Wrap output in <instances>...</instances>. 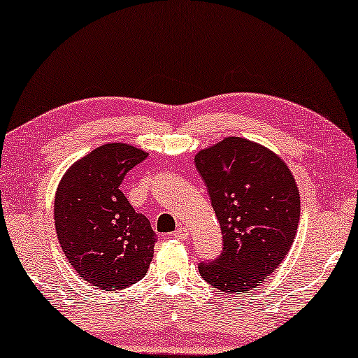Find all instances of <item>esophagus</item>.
<instances>
[{"instance_id":"obj_1","label":"esophagus","mask_w":358,"mask_h":358,"mask_svg":"<svg viewBox=\"0 0 358 358\" xmlns=\"http://www.w3.org/2000/svg\"><path fill=\"white\" fill-rule=\"evenodd\" d=\"M172 236H175V238H178V240H188L189 230L185 229V227H180V229H177V230L173 231Z\"/></svg>"}]
</instances>
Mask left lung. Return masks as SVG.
Listing matches in <instances>:
<instances>
[{
    "label": "left lung",
    "mask_w": 358,
    "mask_h": 358,
    "mask_svg": "<svg viewBox=\"0 0 358 358\" xmlns=\"http://www.w3.org/2000/svg\"><path fill=\"white\" fill-rule=\"evenodd\" d=\"M222 230V251L201 261L199 274L225 294L263 284L289 253L300 220L290 170L274 152L225 138L194 157Z\"/></svg>",
    "instance_id": "8db88e82"
}]
</instances>
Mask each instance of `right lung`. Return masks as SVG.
<instances>
[{
  "instance_id": "add662e5",
  "label": "right lung",
  "mask_w": 358,
  "mask_h": 358,
  "mask_svg": "<svg viewBox=\"0 0 358 358\" xmlns=\"http://www.w3.org/2000/svg\"><path fill=\"white\" fill-rule=\"evenodd\" d=\"M148 157L128 144H105L68 170L55 196V227L63 253L80 278L122 290L148 273L157 234L136 213L120 185Z\"/></svg>"
}]
</instances>
